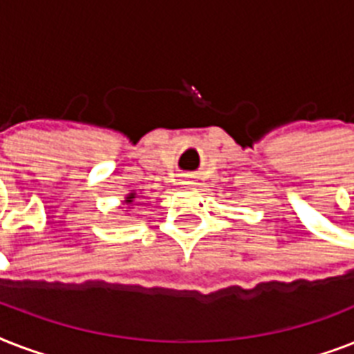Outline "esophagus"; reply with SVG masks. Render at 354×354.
Here are the masks:
<instances>
[{
	"instance_id": "1",
	"label": "esophagus",
	"mask_w": 354,
	"mask_h": 354,
	"mask_svg": "<svg viewBox=\"0 0 354 354\" xmlns=\"http://www.w3.org/2000/svg\"><path fill=\"white\" fill-rule=\"evenodd\" d=\"M183 180H185V182H183V183H185V185H189V183H193V182H191V178H183Z\"/></svg>"
}]
</instances>
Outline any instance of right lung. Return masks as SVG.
I'll list each match as a JSON object with an SVG mask.
<instances>
[{"mask_svg":"<svg viewBox=\"0 0 354 354\" xmlns=\"http://www.w3.org/2000/svg\"><path fill=\"white\" fill-rule=\"evenodd\" d=\"M136 198H138V194H136V193H130V194H128V196H127V198H124V204L130 205Z\"/></svg>","mask_w":354,"mask_h":354,"instance_id":"right-lung-1","label":"right lung"}]
</instances>
